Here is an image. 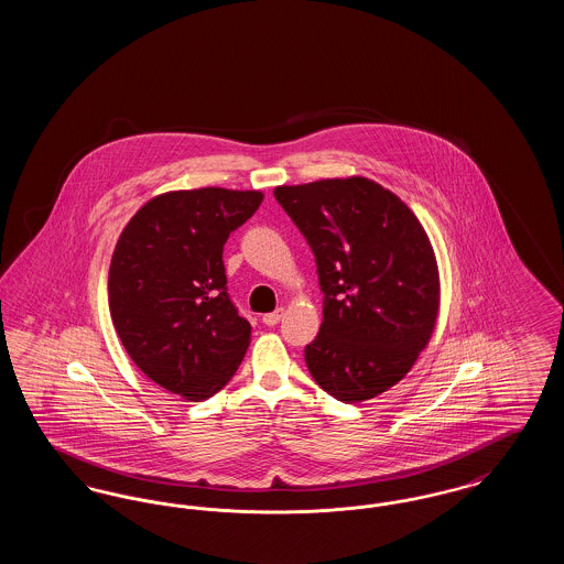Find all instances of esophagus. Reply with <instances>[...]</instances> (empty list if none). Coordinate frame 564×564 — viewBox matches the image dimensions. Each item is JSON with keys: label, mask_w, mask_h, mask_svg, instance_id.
Returning <instances> with one entry per match:
<instances>
[{"label": "esophagus", "mask_w": 564, "mask_h": 564, "mask_svg": "<svg viewBox=\"0 0 564 564\" xmlns=\"http://www.w3.org/2000/svg\"><path fill=\"white\" fill-rule=\"evenodd\" d=\"M281 317H283V308H276L274 313L264 315V317H262V322H264V325L272 327V325H276V323L281 322Z\"/></svg>", "instance_id": "34e87169"}]
</instances>
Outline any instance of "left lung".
<instances>
[{
	"mask_svg": "<svg viewBox=\"0 0 564 564\" xmlns=\"http://www.w3.org/2000/svg\"><path fill=\"white\" fill-rule=\"evenodd\" d=\"M313 249L323 323L308 372L338 402L372 400L427 347L440 274L430 237L402 200L366 177L274 188Z\"/></svg>",
	"mask_w": 564,
	"mask_h": 564,
	"instance_id": "left-lung-1",
	"label": "left lung"
}]
</instances>
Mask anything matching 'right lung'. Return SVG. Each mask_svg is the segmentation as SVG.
<instances>
[{
	"label": "right lung",
	"mask_w": 564,
	"mask_h": 564,
	"mask_svg": "<svg viewBox=\"0 0 564 564\" xmlns=\"http://www.w3.org/2000/svg\"><path fill=\"white\" fill-rule=\"evenodd\" d=\"M256 189L166 192L131 217L109 264V313L134 366L200 402L237 372L251 338L226 288L224 245L258 212Z\"/></svg>",
	"instance_id": "1"
}]
</instances>
